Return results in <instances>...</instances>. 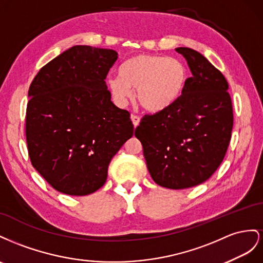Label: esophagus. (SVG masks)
Masks as SVG:
<instances>
[{"label":"esophagus","instance_id":"34e87169","mask_svg":"<svg viewBox=\"0 0 263 263\" xmlns=\"http://www.w3.org/2000/svg\"><path fill=\"white\" fill-rule=\"evenodd\" d=\"M131 120H132V123H133V125L137 127V126L139 125V123H140V118H139L138 116H134V115H132V116H131Z\"/></svg>","mask_w":263,"mask_h":263}]
</instances>
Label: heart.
<instances>
[{"mask_svg": "<svg viewBox=\"0 0 263 263\" xmlns=\"http://www.w3.org/2000/svg\"><path fill=\"white\" fill-rule=\"evenodd\" d=\"M187 79L189 71L181 59L138 54L120 65L119 74L109 76L107 86L120 104H125L132 98V89H137L140 106L157 114L168 109L181 98Z\"/></svg>", "mask_w": 263, "mask_h": 263, "instance_id": "1", "label": "heart"}]
</instances>
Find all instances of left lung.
Segmentation results:
<instances>
[{"mask_svg":"<svg viewBox=\"0 0 263 263\" xmlns=\"http://www.w3.org/2000/svg\"><path fill=\"white\" fill-rule=\"evenodd\" d=\"M183 55L192 77L173 106L144 116L136 129L153 181L171 190L199 185L219 167L231 138L234 115L223 74L198 51Z\"/></svg>","mask_w":263,"mask_h":263,"instance_id":"8db88e82","label":"left lung"}]
</instances>
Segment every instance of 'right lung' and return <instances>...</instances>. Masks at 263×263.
I'll list each match as a JSON object with an SVG mask.
<instances>
[{
  "mask_svg": "<svg viewBox=\"0 0 263 263\" xmlns=\"http://www.w3.org/2000/svg\"><path fill=\"white\" fill-rule=\"evenodd\" d=\"M117 59L114 49L76 45L45 65L29 86V159L63 194L98 191L111 159L133 136L130 114L115 106L104 81Z\"/></svg>",
  "mask_w": 263,
  "mask_h": 263,
  "instance_id": "right-lung-1",
  "label": "right lung"
}]
</instances>
